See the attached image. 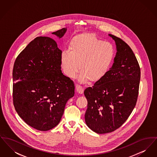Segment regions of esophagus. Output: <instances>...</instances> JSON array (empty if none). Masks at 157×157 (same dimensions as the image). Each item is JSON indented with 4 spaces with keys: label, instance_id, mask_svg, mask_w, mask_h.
I'll use <instances>...</instances> for the list:
<instances>
[{
    "label": "esophagus",
    "instance_id": "obj_1",
    "mask_svg": "<svg viewBox=\"0 0 157 157\" xmlns=\"http://www.w3.org/2000/svg\"><path fill=\"white\" fill-rule=\"evenodd\" d=\"M76 90H77V92L80 94H82L83 92V88H82V86L81 85H76Z\"/></svg>",
    "mask_w": 157,
    "mask_h": 157
}]
</instances>
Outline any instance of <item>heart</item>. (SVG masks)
<instances>
[{"instance_id": "b5f03b06", "label": "heart", "mask_w": 157, "mask_h": 157, "mask_svg": "<svg viewBox=\"0 0 157 157\" xmlns=\"http://www.w3.org/2000/svg\"><path fill=\"white\" fill-rule=\"evenodd\" d=\"M115 55V48L110 42L93 33H81L73 37L69 51L62 52L60 63L68 77L74 78L79 69L80 82L95 83L107 74Z\"/></svg>"}]
</instances>
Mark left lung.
Listing matches in <instances>:
<instances>
[{
    "label": "left lung",
    "mask_w": 157,
    "mask_h": 157,
    "mask_svg": "<svg viewBox=\"0 0 157 157\" xmlns=\"http://www.w3.org/2000/svg\"><path fill=\"white\" fill-rule=\"evenodd\" d=\"M109 36L117 51L112 67L84 91L88 101L85 122L98 134L113 132L127 121L137 101L141 78L139 63L129 46L119 37Z\"/></svg>",
    "instance_id": "8db88e82"
}]
</instances>
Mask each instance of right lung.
Masks as SVG:
<instances>
[{
	"instance_id": "right-lung-1",
	"label": "right lung",
	"mask_w": 157,
	"mask_h": 157,
	"mask_svg": "<svg viewBox=\"0 0 157 157\" xmlns=\"http://www.w3.org/2000/svg\"><path fill=\"white\" fill-rule=\"evenodd\" d=\"M63 28L53 32L61 38ZM62 51L55 40L39 36L17 56L13 69V101L19 116L41 131L56 127L67 101L74 96L75 85L61 71Z\"/></svg>"
}]
</instances>
